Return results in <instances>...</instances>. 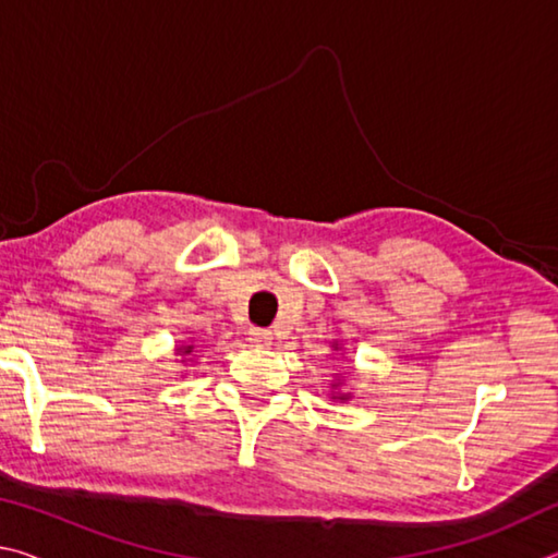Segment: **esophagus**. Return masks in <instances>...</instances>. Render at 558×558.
<instances>
[{"label":"esophagus","instance_id":"1","mask_svg":"<svg viewBox=\"0 0 558 558\" xmlns=\"http://www.w3.org/2000/svg\"><path fill=\"white\" fill-rule=\"evenodd\" d=\"M248 342H251L253 347H268V344L272 342V332H268V329L253 327L251 332H248Z\"/></svg>","mask_w":558,"mask_h":558}]
</instances>
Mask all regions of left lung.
<instances>
[{
	"instance_id": "8db88e82",
	"label": "left lung",
	"mask_w": 558,
	"mask_h": 558,
	"mask_svg": "<svg viewBox=\"0 0 558 558\" xmlns=\"http://www.w3.org/2000/svg\"><path fill=\"white\" fill-rule=\"evenodd\" d=\"M332 347H335V352H337L339 344L335 342ZM342 384H344V379H337V376H335V381L329 384V386H332V399H337V401H347V399H352V393H347V391H337L339 386H342Z\"/></svg>"
}]
</instances>
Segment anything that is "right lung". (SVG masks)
<instances>
[{
	"instance_id": "1",
	"label": "right lung",
	"mask_w": 558,
	"mask_h": 558,
	"mask_svg": "<svg viewBox=\"0 0 558 558\" xmlns=\"http://www.w3.org/2000/svg\"><path fill=\"white\" fill-rule=\"evenodd\" d=\"M174 352H177L179 356H182V364H186V362H194V352H196V349H194V344H182V347H177Z\"/></svg>"
}]
</instances>
